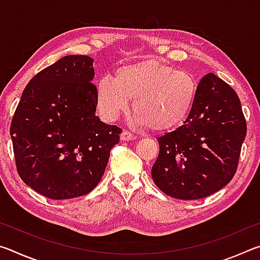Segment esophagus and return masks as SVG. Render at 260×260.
<instances>
[{"label":"esophagus","instance_id":"34e87169","mask_svg":"<svg viewBox=\"0 0 260 260\" xmlns=\"http://www.w3.org/2000/svg\"><path fill=\"white\" fill-rule=\"evenodd\" d=\"M135 139H136V136L134 134L129 133V132H127V131L122 132L121 135H120V140L124 141V142H125V141H133Z\"/></svg>","mask_w":260,"mask_h":260}]
</instances>
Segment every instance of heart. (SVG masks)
Returning a JSON list of instances; mask_svg holds the SVG:
<instances>
[{
	"instance_id": "obj_1",
	"label": "heart",
	"mask_w": 260,
	"mask_h": 260,
	"mask_svg": "<svg viewBox=\"0 0 260 260\" xmlns=\"http://www.w3.org/2000/svg\"><path fill=\"white\" fill-rule=\"evenodd\" d=\"M197 90L190 73L147 59L118 69L114 80L101 79L96 83V104L103 118L113 121L128 110L133 100L136 124L164 132L187 120Z\"/></svg>"
}]
</instances>
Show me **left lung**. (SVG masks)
I'll list each match as a JSON object with an SVG mask.
<instances>
[{
	"label": "left lung",
	"mask_w": 260,
	"mask_h": 260,
	"mask_svg": "<svg viewBox=\"0 0 260 260\" xmlns=\"http://www.w3.org/2000/svg\"><path fill=\"white\" fill-rule=\"evenodd\" d=\"M197 87L187 120L157 139L159 155L151 169L156 186L183 201L204 199L230 183L246 136L235 90L213 73L202 78Z\"/></svg>",
	"instance_id": "obj_1"
}]
</instances>
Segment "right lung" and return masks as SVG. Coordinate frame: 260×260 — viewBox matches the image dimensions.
Listing matches in <instances>:
<instances>
[{"label":"right lung","instance_id":"add662e5","mask_svg":"<svg viewBox=\"0 0 260 260\" xmlns=\"http://www.w3.org/2000/svg\"><path fill=\"white\" fill-rule=\"evenodd\" d=\"M94 59L65 56L21 94L10 127L21 180L50 200L76 199L102 179L121 129L96 116Z\"/></svg>","mask_w":260,"mask_h":260}]
</instances>
